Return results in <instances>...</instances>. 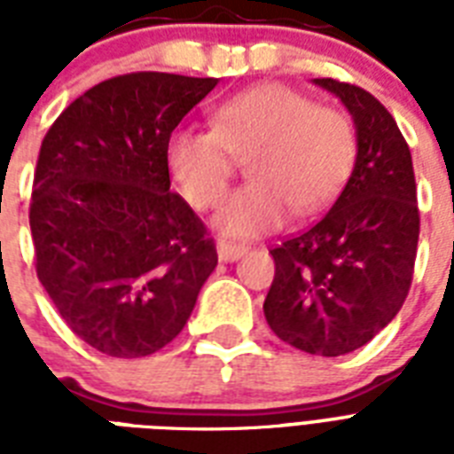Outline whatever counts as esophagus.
I'll list each match as a JSON object with an SVG mask.
<instances>
[{"label": "esophagus", "instance_id": "34e87169", "mask_svg": "<svg viewBox=\"0 0 454 454\" xmlns=\"http://www.w3.org/2000/svg\"><path fill=\"white\" fill-rule=\"evenodd\" d=\"M216 254H219V262H238L240 256L247 254V247L245 245H233V242H219Z\"/></svg>", "mask_w": 454, "mask_h": 454}]
</instances>
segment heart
I'll use <instances>...</instances> for the list:
<instances>
[{
  "label": "heart",
  "instance_id": "heart-1",
  "mask_svg": "<svg viewBox=\"0 0 454 454\" xmlns=\"http://www.w3.org/2000/svg\"><path fill=\"white\" fill-rule=\"evenodd\" d=\"M214 129L178 127L164 160L192 207L216 205L233 174V155L247 157L252 178L221 205L214 228L228 238H259L290 219L316 214L351 176L358 138L351 117L316 106L285 84H259L216 106Z\"/></svg>",
  "mask_w": 454,
  "mask_h": 454
}]
</instances>
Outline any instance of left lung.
Returning a JSON list of instances; mask_svg holds the SVG:
<instances>
[{
  "label": "left lung",
  "instance_id": "left-lung-1",
  "mask_svg": "<svg viewBox=\"0 0 454 454\" xmlns=\"http://www.w3.org/2000/svg\"><path fill=\"white\" fill-rule=\"evenodd\" d=\"M344 103L358 155L344 191L316 226L270 249V330L310 356H344L377 337L408 297L419 240L412 157L370 91L320 77Z\"/></svg>",
  "mask_w": 454,
  "mask_h": 454
}]
</instances>
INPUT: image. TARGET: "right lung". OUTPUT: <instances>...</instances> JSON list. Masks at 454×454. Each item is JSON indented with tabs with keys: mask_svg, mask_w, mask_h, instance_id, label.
<instances>
[{
	"mask_svg": "<svg viewBox=\"0 0 454 454\" xmlns=\"http://www.w3.org/2000/svg\"><path fill=\"white\" fill-rule=\"evenodd\" d=\"M216 84L120 74L74 98L42 141L30 205L37 278L67 327L106 356L169 344L216 269L164 160L171 131Z\"/></svg>",
	"mask_w": 454,
	"mask_h": 454,
	"instance_id": "1",
	"label": "right lung"
}]
</instances>
